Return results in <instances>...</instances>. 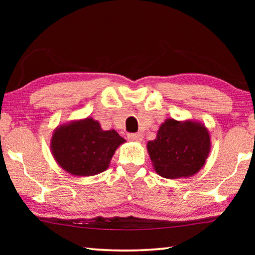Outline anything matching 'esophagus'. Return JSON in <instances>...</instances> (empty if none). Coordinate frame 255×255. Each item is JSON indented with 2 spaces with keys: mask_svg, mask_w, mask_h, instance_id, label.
Wrapping results in <instances>:
<instances>
[{
  "mask_svg": "<svg viewBox=\"0 0 255 255\" xmlns=\"http://www.w3.org/2000/svg\"><path fill=\"white\" fill-rule=\"evenodd\" d=\"M128 139L130 141H136V143H139V141L143 140V135L140 132L137 133H129Z\"/></svg>",
  "mask_w": 255,
  "mask_h": 255,
  "instance_id": "1",
  "label": "esophagus"
}]
</instances>
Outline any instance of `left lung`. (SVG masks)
I'll return each instance as SVG.
<instances>
[{
    "label": "left lung",
    "mask_w": 255,
    "mask_h": 255,
    "mask_svg": "<svg viewBox=\"0 0 255 255\" xmlns=\"http://www.w3.org/2000/svg\"><path fill=\"white\" fill-rule=\"evenodd\" d=\"M210 147L208 129L191 119H166L159 126L156 138L147 143L155 172L170 180L197 174L206 164Z\"/></svg>",
    "instance_id": "obj_1"
}]
</instances>
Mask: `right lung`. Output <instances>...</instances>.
Here are the masks:
<instances>
[{"instance_id": "right-lung-1", "label": "right lung", "mask_w": 255, "mask_h": 255, "mask_svg": "<svg viewBox=\"0 0 255 255\" xmlns=\"http://www.w3.org/2000/svg\"><path fill=\"white\" fill-rule=\"evenodd\" d=\"M124 138L115 129L103 130L91 117L59 125L50 138L56 163L74 176H92L106 171Z\"/></svg>"}]
</instances>
